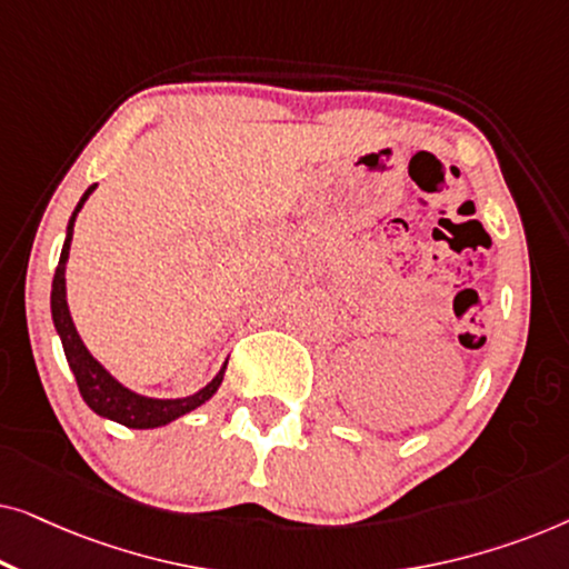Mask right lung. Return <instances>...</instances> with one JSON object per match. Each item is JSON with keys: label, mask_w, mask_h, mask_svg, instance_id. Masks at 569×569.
Listing matches in <instances>:
<instances>
[{"label": "right lung", "mask_w": 569, "mask_h": 569, "mask_svg": "<svg viewBox=\"0 0 569 569\" xmlns=\"http://www.w3.org/2000/svg\"><path fill=\"white\" fill-rule=\"evenodd\" d=\"M92 189H96V186H90V189L84 191V197L80 199V204H77V209H74L72 220H69L67 240H64V248H61L57 274H53V284H51L53 326H57L61 345H64L67 362L74 372L77 388H80L84 403H88L96 415L113 419V422L131 427V430H150V427H162V425L173 422V419L189 415V411H193L204 401L212 399V393L222 383L224 368H228V365H224V368L214 376L212 383L201 388L199 393L186 396V399H147V396H139L134 391H129V388H123L119 380H116L111 372H108L103 365H100L96 357L88 352V347L82 345L80 333H77L72 316H69V308H67L64 269H67V259H69V243H72L77 212H80L84 199L90 197Z\"/></svg>", "instance_id": "add662e5"}]
</instances>
